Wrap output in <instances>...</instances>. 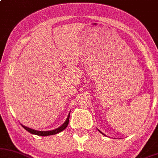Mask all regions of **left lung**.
<instances>
[{
  "mask_svg": "<svg viewBox=\"0 0 158 158\" xmlns=\"http://www.w3.org/2000/svg\"><path fill=\"white\" fill-rule=\"evenodd\" d=\"M97 130H98V129H97ZM99 130V133H102V135H106V136H107V135H105V134H104V133H102V132H101V131H100V130Z\"/></svg>",
  "mask_w": 158,
  "mask_h": 158,
  "instance_id": "8db88e82",
  "label": "left lung"
}]
</instances>
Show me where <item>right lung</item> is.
Listing matches in <instances>:
<instances>
[{
    "instance_id": "add662e5",
    "label": "right lung",
    "mask_w": 158,
    "mask_h": 158,
    "mask_svg": "<svg viewBox=\"0 0 158 158\" xmlns=\"http://www.w3.org/2000/svg\"><path fill=\"white\" fill-rule=\"evenodd\" d=\"M69 118H70V112H69V115H68V118L67 119L65 122H64L63 124L62 125V126H60L59 127V128L56 129V130H50V131H38V130H32L31 128H28V127H25L23 126V125H22V127H23V128L25 129V130H26L27 131L29 132L30 133H32V134H35V135H40V136H46V135H55V134L59 133V132L62 131V130H64L67 127L68 124H69Z\"/></svg>"
}]
</instances>
